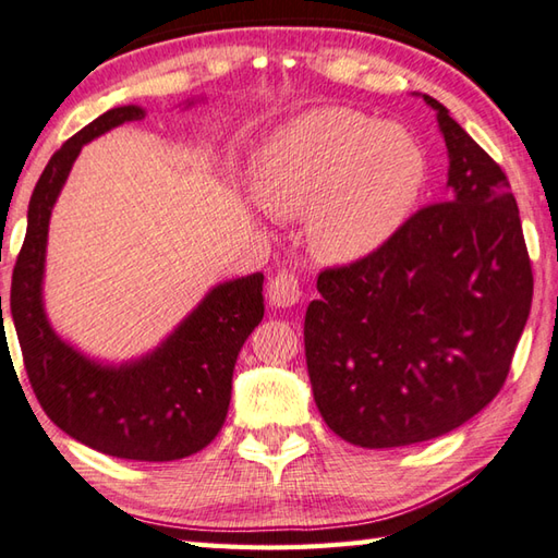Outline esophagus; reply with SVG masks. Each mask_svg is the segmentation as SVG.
I'll return each instance as SVG.
<instances>
[{"label": "esophagus", "instance_id": "obj_1", "mask_svg": "<svg viewBox=\"0 0 558 558\" xmlns=\"http://www.w3.org/2000/svg\"><path fill=\"white\" fill-rule=\"evenodd\" d=\"M267 296L269 303L277 308H291L296 306L299 299H301V283L299 277L293 275V271L281 269L279 275H275L267 283Z\"/></svg>", "mask_w": 558, "mask_h": 558}]
</instances>
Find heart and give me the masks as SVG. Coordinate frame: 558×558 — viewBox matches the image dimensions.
<instances>
[{
	"instance_id": "heart-1",
	"label": "heart",
	"mask_w": 558,
	"mask_h": 558,
	"mask_svg": "<svg viewBox=\"0 0 558 558\" xmlns=\"http://www.w3.org/2000/svg\"><path fill=\"white\" fill-rule=\"evenodd\" d=\"M425 174V153L401 125L325 107L262 145L252 189L267 214L306 216L315 257L347 265L374 255L401 230Z\"/></svg>"
}]
</instances>
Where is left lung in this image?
Returning a JSON list of instances; mask_svg holds the SVG:
<instances>
[{
  "label": "left lung",
  "instance_id": "1",
  "mask_svg": "<svg viewBox=\"0 0 558 558\" xmlns=\"http://www.w3.org/2000/svg\"><path fill=\"white\" fill-rule=\"evenodd\" d=\"M437 111L445 202L347 267L320 271L303 323L320 415L344 442L405 447L442 437L506 384L532 306L518 202L500 165Z\"/></svg>",
  "mask_w": 558,
  "mask_h": 558
}]
</instances>
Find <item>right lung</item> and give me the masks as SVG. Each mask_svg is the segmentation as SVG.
Instances as JSON below:
<instances>
[{"instance_id":"right-lung-1","label":"right lung","mask_w":558,"mask_h":558,"mask_svg":"<svg viewBox=\"0 0 558 558\" xmlns=\"http://www.w3.org/2000/svg\"><path fill=\"white\" fill-rule=\"evenodd\" d=\"M141 119L145 109L135 104L116 107L50 157L31 194L9 308L31 388L62 433L109 457L174 461L211 445L226 423L238 352L265 315V275L218 283L160 347L123 364L82 354L52 330L44 308L50 214L82 145Z\"/></svg>"}]
</instances>
